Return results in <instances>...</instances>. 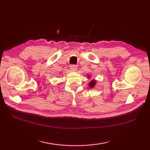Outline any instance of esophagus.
<instances>
[{"mask_svg": "<svg viewBox=\"0 0 150 150\" xmlns=\"http://www.w3.org/2000/svg\"><path fill=\"white\" fill-rule=\"evenodd\" d=\"M70 69H71L72 71H76L77 69V66L75 64H72L70 66Z\"/></svg>", "mask_w": 150, "mask_h": 150, "instance_id": "34e87169", "label": "esophagus"}]
</instances>
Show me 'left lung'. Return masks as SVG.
Here are the masks:
<instances>
[{
  "label": "left lung",
  "instance_id": "8db88e82",
  "mask_svg": "<svg viewBox=\"0 0 150 150\" xmlns=\"http://www.w3.org/2000/svg\"><path fill=\"white\" fill-rule=\"evenodd\" d=\"M95 84V81H92L91 82H90V83H89V86H90V88H93Z\"/></svg>",
  "mask_w": 150,
  "mask_h": 150
}]
</instances>
